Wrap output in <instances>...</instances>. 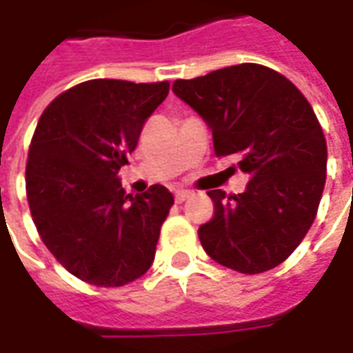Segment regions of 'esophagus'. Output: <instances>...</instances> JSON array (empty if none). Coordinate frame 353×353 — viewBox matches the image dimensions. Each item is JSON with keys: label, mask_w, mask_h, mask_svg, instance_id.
I'll use <instances>...</instances> for the list:
<instances>
[{"label": "esophagus", "mask_w": 353, "mask_h": 353, "mask_svg": "<svg viewBox=\"0 0 353 353\" xmlns=\"http://www.w3.org/2000/svg\"><path fill=\"white\" fill-rule=\"evenodd\" d=\"M192 196V192L190 190H183V188H179L176 192H174V200L176 202H183V200H186V198Z\"/></svg>", "instance_id": "34e87169"}]
</instances>
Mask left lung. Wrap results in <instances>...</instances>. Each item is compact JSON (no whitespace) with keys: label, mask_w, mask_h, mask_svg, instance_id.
Returning a JSON list of instances; mask_svg holds the SVG:
<instances>
[{"label":"left lung","mask_w":353,"mask_h":353,"mask_svg":"<svg viewBox=\"0 0 353 353\" xmlns=\"http://www.w3.org/2000/svg\"><path fill=\"white\" fill-rule=\"evenodd\" d=\"M172 92L202 117L218 157L237 155L251 179L241 194L210 190L214 216L198 237L216 263L263 273L283 263L316 218L326 183V139L301 90L261 64H236Z\"/></svg>","instance_id":"left-lung-1"}]
</instances>
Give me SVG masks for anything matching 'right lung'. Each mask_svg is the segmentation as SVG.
Masks as SVG:
<instances>
[{
	"instance_id": "obj_1",
	"label": "right lung",
	"mask_w": 353,
	"mask_h": 353,
	"mask_svg": "<svg viewBox=\"0 0 353 353\" xmlns=\"http://www.w3.org/2000/svg\"><path fill=\"white\" fill-rule=\"evenodd\" d=\"M169 82L98 78L62 92L37 123L27 159V200L57 261L96 287L147 273L174 198L161 184L125 194L117 172Z\"/></svg>"
}]
</instances>
